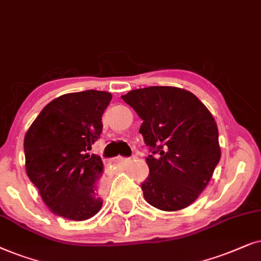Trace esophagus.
<instances>
[{
	"mask_svg": "<svg viewBox=\"0 0 261 261\" xmlns=\"http://www.w3.org/2000/svg\"><path fill=\"white\" fill-rule=\"evenodd\" d=\"M117 163H125L128 161V159H125V158H120V156H118V158H116V160H114Z\"/></svg>",
	"mask_w": 261,
	"mask_h": 261,
	"instance_id": "1",
	"label": "esophagus"
}]
</instances>
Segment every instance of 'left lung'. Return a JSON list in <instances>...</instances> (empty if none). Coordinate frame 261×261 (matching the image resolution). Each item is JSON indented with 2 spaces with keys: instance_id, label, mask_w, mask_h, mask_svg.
I'll return each instance as SVG.
<instances>
[{
  "instance_id": "obj_1",
  "label": "left lung",
  "mask_w": 261,
  "mask_h": 261,
  "mask_svg": "<svg viewBox=\"0 0 261 261\" xmlns=\"http://www.w3.org/2000/svg\"><path fill=\"white\" fill-rule=\"evenodd\" d=\"M143 120L140 133L151 155L144 199L156 209H185L199 197L221 159L213 114L186 89L154 86L121 95Z\"/></svg>"
}]
</instances>
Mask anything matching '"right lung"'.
<instances>
[{"label": "right lung", "mask_w": 261, "mask_h": 261, "mask_svg": "<svg viewBox=\"0 0 261 261\" xmlns=\"http://www.w3.org/2000/svg\"><path fill=\"white\" fill-rule=\"evenodd\" d=\"M112 94L85 90L58 96L41 110L25 135L26 173L51 213L85 221L102 206L99 179L103 163L92 144Z\"/></svg>", "instance_id": "add662e5"}]
</instances>
